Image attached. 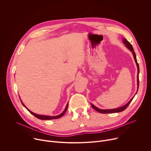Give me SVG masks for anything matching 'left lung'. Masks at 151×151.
Here are the masks:
<instances>
[{
  "label": "left lung",
  "instance_id": "1",
  "mask_svg": "<svg viewBox=\"0 0 151 151\" xmlns=\"http://www.w3.org/2000/svg\"><path fill=\"white\" fill-rule=\"evenodd\" d=\"M123 43L125 45L126 47L128 49L130 50L132 53H133V57H134V60H135V62L136 63V65H137V89L139 88V64L137 61V59H136V54H135V52L134 51V49L132 45V44H130V42H129L126 39H123ZM135 96V95H134ZM134 97L129 101L126 104H125L124 106H122V107H118V108H116V109H100L99 108H98V107H96L94 105H93V104H91V106L93 107V108L97 112L101 113V114H111V113H117V112H122L123 111H124L127 107L128 106V105L130 104V103H131V101H132V100L133 99Z\"/></svg>",
  "mask_w": 151,
  "mask_h": 151
}]
</instances>
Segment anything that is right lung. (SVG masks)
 Masks as SVG:
<instances>
[{
    "instance_id": "right-lung-1",
    "label": "right lung",
    "mask_w": 151,
    "mask_h": 151,
    "mask_svg": "<svg viewBox=\"0 0 151 151\" xmlns=\"http://www.w3.org/2000/svg\"><path fill=\"white\" fill-rule=\"evenodd\" d=\"M21 100V99H20ZM21 103H22V104L26 107V108L32 114V115H33L35 116H36V118H37L38 119H42V120H49V119H58V118H61V116H63V115H64V114H65V112H66V111H67V109H68V104H67V106H66V108H65V109H64V111L61 114H60V115H57V116H47V115H37V114H35V113H33V112H32V111H30V110H29L27 107L25 106V105L23 103V102H22V101L21 100Z\"/></svg>"
}]
</instances>
